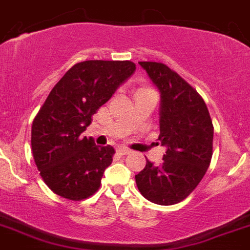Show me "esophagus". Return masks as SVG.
<instances>
[{
  "instance_id": "1",
  "label": "esophagus",
  "mask_w": 250,
  "mask_h": 250,
  "mask_svg": "<svg viewBox=\"0 0 250 250\" xmlns=\"http://www.w3.org/2000/svg\"><path fill=\"white\" fill-rule=\"evenodd\" d=\"M116 151H117L118 155H122V156H125V155H129V154H130V150L125 149V147H118V149L116 150Z\"/></svg>"
}]
</instances>
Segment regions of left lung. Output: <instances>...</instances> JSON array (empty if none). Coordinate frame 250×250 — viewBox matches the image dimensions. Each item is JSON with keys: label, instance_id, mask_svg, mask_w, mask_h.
<instances>
[{"label": "left lung", "instance_id": "8db88e82", "mask_svg": "<svg viewBox=\"0 0 250 250\" xmlns=\"http://www.w3.org/2000/svg\"><path fill=\"white\" fill-rule=\"evenodd\" d=\"M139 64L160 93L159 140L166 146V154L160 166L146 160L135 182L149 202L173 205L186 199L208 171L212 156V121L202 96L176 72L157 62Z\"/></svg>", "mask_w": 250, "mask_h": 250}]
</instances>
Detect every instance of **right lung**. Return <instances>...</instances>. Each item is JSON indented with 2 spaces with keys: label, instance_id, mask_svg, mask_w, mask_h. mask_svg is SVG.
Returning <instances> with one entry per match:
<instances>
[{
  "label": "right lung",
  "instance_id": "right-lung-1",
  "mask_svg": "<svg viewBox=\"0 0 250 250\" xmlns=\"http://www.w3.org/2000/svg\"><path fill=\"white\" fill-rule=\"evenodd\" d=\"M134 71L130 61H84L68 69L48 94L33 121L31 149L53 193L78 202L99 189L115 149L98 146L82 133Z\"/></svg>",
  "mask_w": 250,
  "mask_h": 250
}]
</instances>
